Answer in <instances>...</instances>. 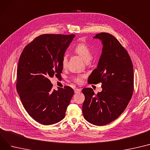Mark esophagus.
Returning <instances> with one entry per match:
<instances>
[{"label": "esophagus", "mask_w": 150, "mask_h": 150, "mask_svg": "<svg viewBox=\"0 0 150 150\" xmlns=\"http://www.w3.org/2000/svg\"><path fill=\"white\" fill-rule=\"evenodd\" d=\"M81 91V88H76L75 90H74V92L75 93H80Z\"/></svg>", "instance_id": "esophagus-1"}]
</instances>
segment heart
Returning a JSON list of instances; mask_svg holds the SVG:
<instances>
[{"label":"heart","mask_w":150,"mask_h":150,"mask_svg":"<svg viewBox=\"0 0 150 150\" xmlns=\"http://www.w3.org/2000/svg\"><path fill=\"white\" fill-rule=\"evenodd\" d=\"M74 51L78 54V55L80 56L86 62H89L92 59V52L91 51V49H90L86 44L84 43H79L74 48ZM67 55H64L62 60V64L63 67L65 68L67 64ZM83 76H74L72 78L73 80L76 83H81L82 81Z\"/></svg>","instance_id":"b5f03b06"}]
</instances>
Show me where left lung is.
Here are the masks:
<instances>
[{
	"instance_id": "left-lung-1",
	"label": "left lung",
	"mask_w": 150,
	"mask_h": 150,
	"mask_svg": "<svg viewBox=\"0 0 150 150\" xmlns=\"http://www.w3.org/2000/svg\"><path fill=\"white\" fill-rule=\"evenodd\" d=\"M93 38L103 43L102 54L96 69L89 76V84L101 83L103 91L95 94L84 88L83 113L87 121L102 126L112 122L125 110L134 88L133 66L126 49L112 34L101 33Z\"/></svg>"
}]
</instances>
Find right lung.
<instances>
[{
  "instance_id": "obj_1",
  "label": "right lung",
  "mask_w": 150,
  "mask_h": 150,
  "mask_svg": "<svg viewBox=\"0 0 150 150\" xmlns=\"http://www.w3.org/2000/svg\"><path fill=\"white\" fill-rule=\"evenodd\" d=\"M75 37L41 35L25 46L20 57L17 91L29 115L42 124L61 121L74 93L69 86L53 90L49 79L61 75L62 58Z\"/></svg>"
}]
</instances>
